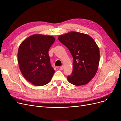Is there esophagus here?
<instances>
[{"mask_svg":"<svg viewBox=\"0 0 121 121\" xmlns=\"http://www.w3.org/2000/svg\"><path fill=\"white\" fill-rule=\"evenodd\" d=\"M64 69V65H62V66H61V67L60 68V70H61V71L63 70Z\"/></svg>","mask_w":121,"mask_h":121,"instance_id":"1","label":"esophagus"}]
</instances>
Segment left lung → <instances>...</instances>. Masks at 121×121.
I'll use <instances>...</instances> for the list:
<instances>
[{
  "mask_svg": "<svg viewBox=\"0 0 121 121\" xmlns=\"http://www.w3.org/2000/svg\"><path fill=\"white\" fill-rule=\"evenodd\" d=\"M58 39L69 49L74 60L68 81L75 86L88 83L96 75L99 63V49L95 41L88 34L75 31L60 35Z\"/></svg>",
  "mask_w": 121,
  "mask_h": 121,
  "instance_id": "1",
  "label": "left lung"
}]
</instances>
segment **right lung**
I'll return each mask as SVG.
<instances>
[{
    "label": "right lung",
    "instance_id": "add662e5",
    "mask_svg": "<svg viewBox=\"0 0 121 121\" xmlns=\"http://www.w3.org/2000/svg\"><path fill=\"white\" fill-rule=\"evenodd\" d=\"M56 39L53 36L35 34L21 43L17 52L19 68L24 77L33 85L48 84L55 72L48 51Z\"/></svg>",
    "mask_w": 121,
    "mask_h": 121
}]
</instances>
